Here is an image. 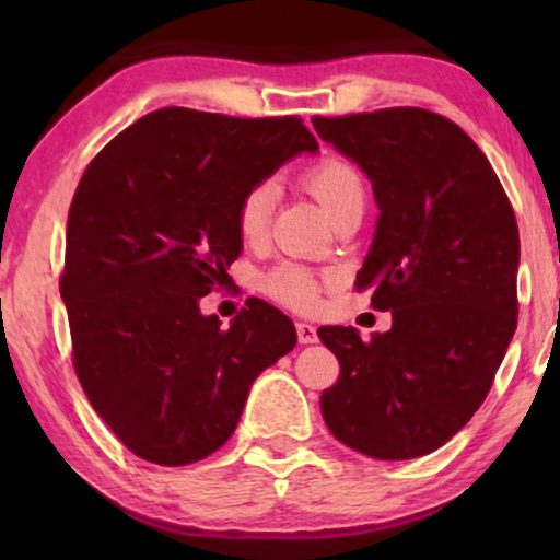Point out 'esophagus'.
Wrapping results in <instances>:
<instances>
[{
	"label": "esophagus",
	"instance_id": "34e87169",
	"mask_svg": "<svg viewBox=\"0 0 560 560\" xmlns=\"http://www.w3.org/2000/svg\"><path fill=\"white\" fill-rule=\"evenodd\" d=\"M295 331H298V341H301V343H316V341H318L316 326L303 324V320H298V324H295Z\"/></svg>",
	"mask_w": 560,
	"mask_h": 560
}]
</instances>
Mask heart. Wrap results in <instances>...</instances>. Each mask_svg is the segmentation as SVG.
I'll return each mask as SVG.
<instances>
[{
  "label": "heart",
  "mask_w": 560,
  "mask_h": 560,
  "mask_svg": "<svg viewBox=\"0 0 560 560\" xmlns=\"http://www.w3.org/2000/svg\"><path fill=\"white\" fill-rule=\"evenodd\" d=\"M301 186L316 198L328 219L339 221L343 213L364 211L366 183L359 167L341 155H324L301 173ZM272 188L270 183H257L236 203V232L244 244H259L267 236L272 217ZM267 293L275 301L295 311L313 308L318 295V278L298 265H280L267 275Z\"/></svg>",
  "instance_id": "heart-1"
}]
</instances>
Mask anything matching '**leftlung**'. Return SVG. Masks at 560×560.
I'll return each mask as SVG.
<instances>
[{
	"label": "left lung",
	"instance_id": "8db88e82",
	"mask_svg": "<svg viewBox=\"0 0 560 560\" xmlns=\"http://www.w3.org/2000/svg\"><path fill=\"white\" fill-rule=\"evenodd\" d=\"M313 127L370 175L380 221L354 285L393 311L370 341L318 328L341 366L320 412L359 454L425 456L479 410L515 334V211L485 152L441 114L393 106Z\"/></svg>",
	"mask_w": 560,
	"mask_h": 560
}]
</instances>
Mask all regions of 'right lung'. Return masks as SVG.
I'll return each instance as SVG.
<instances>
[{
    "label": "right lung",
    "instance_id": "add662e5",
    "mask_svg": "<svg viewBox=\"0 0 560 560\" xmlns=\"http://www.w3.org/2000/svg\"><path fill=\"white\" fill-rule=\"evenodd\" d=\"M316 150L301 117L165 106L83 171L60 275L73 366L91 408L135 456L186 466L213 454L252 382L295 347L293 320L259 298L229 328L198 301L240 257V198Z\"/></svg>",
    "mask_w": 560,
    "mask_h": 560
}]
</instances>
